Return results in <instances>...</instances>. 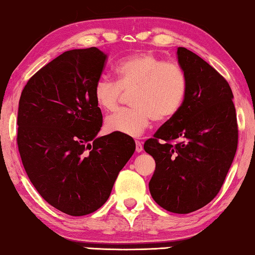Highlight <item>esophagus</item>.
Listing matches in <instances>:
<instances>
[{"instance_id": "1", "label": "esophagus", "mask_w": 255, "mask_h": 255, "mask_svg": "<svg viewBox=\"0 0 255 255\" xmlns=\"http://www.w3.org/2000/svg\"><path fill=\"white\" fill-rule=\"evenodd\" d=\"M142 151V144L139 140H135V152H141Z\"/></svg>"}]
</instances>
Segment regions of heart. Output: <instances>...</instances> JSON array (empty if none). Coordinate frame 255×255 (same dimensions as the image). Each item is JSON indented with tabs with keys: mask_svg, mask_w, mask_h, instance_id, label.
Listing matches in <instances>:
<instances>
[{
	"mask_svg": "<svg viewBox=\"0 0 255 255\" xmlns=\"http://www.w3.org/2000/svg\"><path fill=\"white\" fill-rule=\"evenodd\" d=\"M117 82L101 78L94 86V99L104 111L116 110L123 93H131L132 109L107 117L109 133L138 137L152 121L167 123L180 113L188 94L182 67L152 52H137L122 59L115 67Z\"/></svg>",
	"mask_w": 255,
	"mask_h": 255,
	"instance_id": "heart-1",
	"label": "heart"
}]
</instances>
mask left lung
I'll use <instances>...</instances> for the list:
<instances>
[{"instance_id":"left-lung-1","label":"left lung","mask_w":255,"mask_h":255,"mask_svg":"<svg viewBox=\"0 0 255 255\" xmlns=\"http://www.w3.org/2000/svg\"><path fill=\"white\" fill-rule=\"evenodd\" d=\"M177 58L188 79L186 102L144 149L155 160L148 183L153 200L167 211L189 214L221 190L238 146V123L224 76L184 47Z\"/></svg>"}]
</instances>
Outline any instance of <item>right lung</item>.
Instances as JSON below:
<instances>
[{"mask_svg":"<svg viewBox=\"0 0 255 255\" xmlns=\"http://www.w3.org/2000/svg\"><path fill=\"white\" fill-rule=\"evenodd\" d=\"M106 61L96 47L64 52L31 76L19 99L24 169L40 196L69 216L102 207L135 149L130 135L96 138L103 117L94 86Z\"/></svg>","mask_w":255,"mask_h":255,"instance_id":"add662e5","label":"right lung"}]
</instances>
